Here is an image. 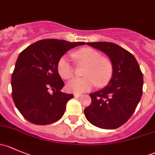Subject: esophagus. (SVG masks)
I'll list each match as a JSON object with an SVG mask.
<instances>
[{
  "label": "esophagus",
  "mask_w": 155,
  "mask_h": 155,
  "mask_svg": "<svg viewBox=\"0 0 155 155\" xmlns=\"http://www.w3.org/2000/svg\"><path fill=\"white\" fill-rule=\"evenodd\" d=\"M74 97H76V98L80 97H82V94H75Z\"/></svg>",
  "instance_id": "esophagus-1"
}]
</instances>
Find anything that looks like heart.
<instances>
[{
  "mask_svg": "<svg viewBox=\"0 0 155 155\" xmlns=\"http://www.w3.org/2000/svg\"><path fill=\"white\" fill-rule=\"evenodd\" d=\"M73 58L78 63L88 65L84 73L85 78H75L68 83L69 91L82 94L92 90L97 85L98 87L107 85L112 79L114 66L112 62L91 48H84L73 54ZM58 72L64 79L72 78L75 73V67L68 55H63L57 64Z\"/></svg>",
  "mask_w": 155,
  "mask_h": 155,
  "instance_id": "b5f03b06",
  "label": "heart"
}]
</instances>
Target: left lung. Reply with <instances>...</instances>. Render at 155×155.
I'll return each instance as SVG.
<instances>
[{"label": "left lung", "instance_id": "obj_1", "mask_svg": "<svg viewBox=\"0 0 155 155\" xmlns=\"http://www.w3.org/2000/svg\"><path fill=\"white\" fill-rule=\"evenodd\" d=\"M110 58L114 74L101 90L90 94L91 104L84 110L87 120L102 129H116L134 114L143 94V76L135 57L118 45L87 43Z\"/></svg>", "mask_w": 155, "mask_h": 155}]
</instances>
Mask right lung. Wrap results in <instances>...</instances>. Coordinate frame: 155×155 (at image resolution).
I'll return each mask as SVG.
<instances>
[{"label": "right lung", "instance_id": "add662e5", "mask_svg": "<svg viewBox=\"0 0 155 155\" xmlns=\"http://www.w3.org/2000/svg\"><path fill=\"white\" fill-rule=\"evenodd\" d=\"M85 44L46 39L30 45L20 53L12 74V97L26 120L46 125L63 116L73 94L61 91L64 83L58 72V62L70 49Z\"/></svg>", "mask_w": 155, "mask_h": 155}]
</instances>
